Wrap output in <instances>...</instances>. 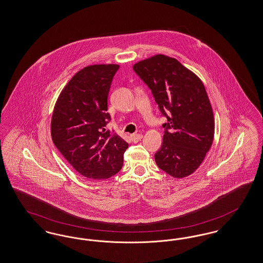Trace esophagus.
Masks as SVG:
<instances>
[{
    "instance_id": "1",
    "label": "esophagus",
    "mask_w": 263,
    "mask_h": 263,
    "mask_svg": "<svg viewBox=\"0 0 263 263\" xmlns=\"http://www.w3.org/2000/svg\"><path fill=\"white\" fill-rule=\"evenodd\" d=\"M143 138L142 134H133L131 135V140L134 142V143H138L139 141H141Z\"/></svg>"
}]
</instances>
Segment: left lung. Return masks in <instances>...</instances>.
Here are the masks:
<instances>
[{
    "mask_svg": "<svg viewBox=\"0 0 263 263\" xmlns=\"http://www.w3.org/2000/svg\"><path fill=\"white\" fill-rule=\"evenodd\" d=\"M167 118L162 146L155 155L158 167L174 178L199 168L214 138V117L204 85L176 59L155 54L133 65Z\"/></svg>",
    "mask_w": 263,
    "mask_h": 263,
    "instance_id": "1",
    "label": "left lung"
}]
</instances>
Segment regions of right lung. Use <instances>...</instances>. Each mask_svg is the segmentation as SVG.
I'll use <instances>...</instances> for the list:
<instances>
[{
  "mask_svg": "<svg viewBox=\"0 0 263 263\" xmlns=\"http://www.w3.org/2000/svg\"><path fill=\"white\" fill-rule=\"evenodd\" d=\"M118 64H93L64 86L53 107L51 135L54 146L79 174L92 181L116 175L128 147L105 129L110 120L107 96Z\"/></svg>",
  "mask_w": 263,
  "mask_h": 263,
  "instance_id": "right-lung-1",
  "label": "right lung"
}]
</instances>
